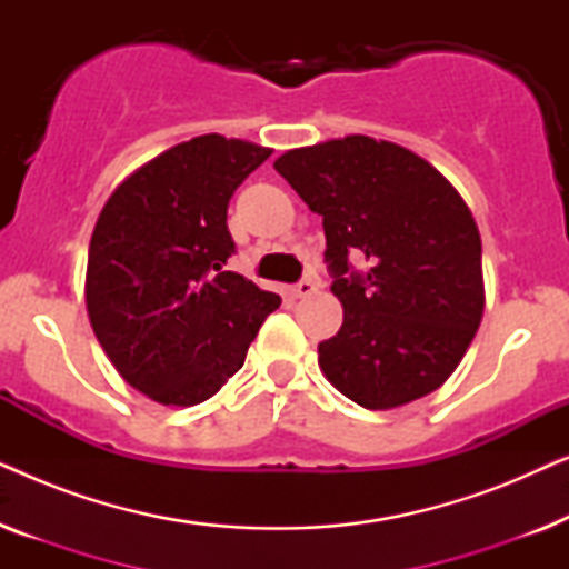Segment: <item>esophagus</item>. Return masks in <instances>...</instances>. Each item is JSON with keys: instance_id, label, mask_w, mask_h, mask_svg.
I'll return each mask as SVG.
<instances>
[{"instance_id": "34e87169", "label": "esophagus", "mask_w": 569, "mask_h": 569, "mask_svg": "<svg viewBox=\"0 0 569 569\" xmlns=\"http://www.w3.org/2000/svg\"><path fill=\"white\" fill-rule=\"evenodd\" d=\"M316 287H318V279L316 277H302L300 282L292 287V292L298 295V298H308V295L316 292Z\"/></svg>"}]
</instances>
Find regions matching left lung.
<instances>
[{"instance_id": "left-lung-1", "label": "left lung", "mask_w": 569, "mask_h": 569, "mask_svg": "<svg viewBox=\"0 0 569 569\" xmlns=\"http://www.w3.org/2000/svg\"><path fill=\"white\" fill-rule=\"evenodd\" d=\"M274 168L323 217V261L345 306L337 337L318 345L329 383L365 409L440 388L485 313L466 201L419 154L360 134L284 152Z\"/></svg>"}]
</instances>
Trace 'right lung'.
Wrapping results in <instances>:
<instances>
[{"label":"right lung","instance_id":"right-lung-1","mask_svg":"<svg viewBox=\"0 0 569 569\" xmlns=\"http://www.w3.org/2000/svg\"><path fill=\"white\" fill-rule=\"evenodd\" d=\"M271 154L204 134L170 147L106 201L88 253V316L121 378L168 407H193L243 368L282 298L238 271L228 204Z\"/></svg>","mask_w":569,"mask_h":569}]
</instances>
